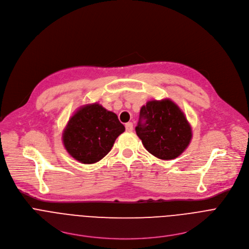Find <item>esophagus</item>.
I'll use <instances>...</instances> for the list:
<instances>
[{
  "instance_id": "obj_1",
  "label": "esophagus",
  "mask_w": 249,
  "mask_h": 249,
  "mask_svg": "<svg viewBox=\"0 0 249 249\" xmlns=\"http://www.w3.org/2000/svg\"><path fill=\"white\" fill-rule=\"evenodd\" d=\"M125 128H126V131H128V132H132V131H133V123H132V122H128V123H126Z\"/></svg>"
}]
</instances>
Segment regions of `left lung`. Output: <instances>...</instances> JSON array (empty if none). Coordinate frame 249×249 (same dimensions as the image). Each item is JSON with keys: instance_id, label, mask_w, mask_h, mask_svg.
<instances>
[{"instance_id": "8db88e82", "label": "left lung", "mask_w": 249, "mask_h": 249, "mask_svg": "<svg viewBox=\"0 0 249 249\" xmlns=\"http://www.w3.org/2000/svg\"><path fill=\"white\" fill-rule=\"evenodd\" d=\"M136 133L145 149L163 160L181 155L193 137L185 114L168 99L150 101L142 107Z\"/></svg>"}]
</instances>
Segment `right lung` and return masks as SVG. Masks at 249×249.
I'll use <instances>...</instances> for the list:
<instances>
[{
  "instance_id": "1",
  "label": "right lung",
  "mask_w": 249,
  "mask_h": 249,
  "mask_svg": "<svg viewBox=\"0 0 249 249\" xmlns=\"http://www.w3.org/2000/svg\"><path fill=\"white\" fill-rule=\"evenodd\" d=\"M125 127L115 113L99 104L87 105L69 119L62 135L67 152L83 164L103 159Z\"/></svg>"
}]
</instances>
